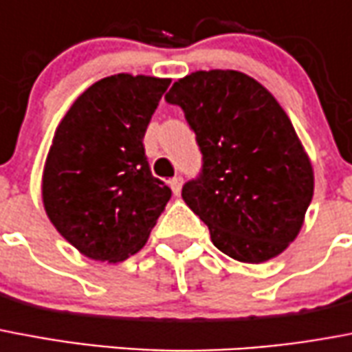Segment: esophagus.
<instances>
[{
	"mask_svg": "<svg viewBox=\"0 0 352 352\" xmlns=\"http://www.w3.org/2000/svg\"><path fill=\"white\" fill-rule=\"evenodd\" d=\"M182 184H184V179L179 178V176H176V178H173L170 182H168V185H170V189H173L174 196H178V194L182 192Z\"/></svg>",
	"mask_w": 352,
	"mask_h": 352,
	"instance_id": "1",
	"label": "esophagus"
}]
</instances>
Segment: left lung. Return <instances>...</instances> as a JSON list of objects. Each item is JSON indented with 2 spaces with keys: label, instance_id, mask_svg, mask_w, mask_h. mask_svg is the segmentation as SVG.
Wrapping results in <instances>:
<instances>
[{
  "label": "left lung",
  "instance_id": "1",
  "mask_svg": "<svg viewBox=\"0 0 352 352\" xmlns=\"http://www.w3.org/2000/svg\"><path fill=\"white\" fill-rule=\"evenodd\" d=\"M204 154L182 198L223 254L243 263L276 258L296 240L314 173L276 98L238 70H196L170 87Z\"/></svg>",
  "mask_w": 352,
  "mask_h": 352
}]
</instances>
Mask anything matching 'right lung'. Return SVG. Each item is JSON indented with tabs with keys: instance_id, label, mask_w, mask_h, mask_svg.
I'll list each match as a JSON object with an SVG mask.
<instances>
[{
	"instance_id": "obj_1",
	"label": "right lung",
	"mask_w": 352,
	"mask_h": 352,
	"mask_svg": "<svg viewBox=\"0 0 352 352\" xmlns=\"http://www.w3.org/2000/svg\"><path fill=\"white\" fill-rule=\"evenodd\" d=\"M167 78L114 74L70 105L52 138L41 178L56 230L96 261L127 260L148 240L170 189L148 168L143 136Z\"/></svg>"
}]
</instances>
